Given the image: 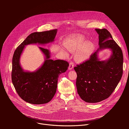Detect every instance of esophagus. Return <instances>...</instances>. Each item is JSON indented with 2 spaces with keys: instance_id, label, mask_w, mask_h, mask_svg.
<instances>
[{
  "instance_id": "1",
  "label": "esophagus",
  "mask_w": 129,
  "mask_h": 129,
  "mask_svg": "<svg viewBox=\"0 0 129 129\" xmlns=\"http://www.w3.org/2000/svg\"><path fill=\"white\" fill-rule=\"evenodd\" d=\"M73 66H74V64H73V63L71 62L70 63H69V70H71L73 69Z\"/></svg>"
}]
</instances>
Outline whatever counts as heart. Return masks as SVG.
I'll return each mask as SVG.
<instances>
[{
  "mask_svg": "<svg viewBox=\"0 0 129 129\" xmlns=\"http://www.w3.org/2000/svg\"><path fill=\"white\" fill-rule=\"evenodd\" d=\"M65 47L71 52H76L75 59L82 63L88 60L94 50V45L90 42H85L83 38H67L64 43Z\"/></svg>",
  "mask_w": 129,
  "mask_h": 129,
  "instance_id": "heart-1",
  "label": "heart"
}]
</instances>
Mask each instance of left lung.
Segmentation results:
<instances>
[{"label": "left lung", "mask_w": 129, "mask_h": 129, "mask_svg": "<svg viewBox=\"0 0 129 129\" xmlns=\"http://www.w3.org/2000/svg\"><path fill=\"white\" fill-rule=\"evenodd\" d=\"M99 34V48L89 60L74 67L76 86L80 98L87 103L101 102L111 95L122 77L123 54L120 47L106 29H95ZM110 49L113 53L105 61H100V50Z\"/></svg>", "instance_id": "8db88e82"}]
</instances>
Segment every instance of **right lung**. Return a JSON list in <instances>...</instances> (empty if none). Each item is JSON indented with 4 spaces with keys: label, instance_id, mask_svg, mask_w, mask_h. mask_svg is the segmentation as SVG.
<instances>
[{
    "label": "right lung",
    "instance_id": "add662e5",
    "mask_svg": "<svg viewBox=\"0 0 129 129\" xmlns=\"http://www.w3.org/2000/svg\"><path fill=\"white\" fill-rule=\"evenodd\" d=\"M57 29L30 34L15 50L12 59V81L19 96L24 101L40 105L50 102L56 92L58 80L68 69L64 60L50 59L48 49L39 47L45 59L43 65L34 72L24 71L20 64L21 54L25 46L31 44H46L54 41Z\"/></svg>",
    "mask_w": 129,
    "mask_h": 129
}]
</instances>
